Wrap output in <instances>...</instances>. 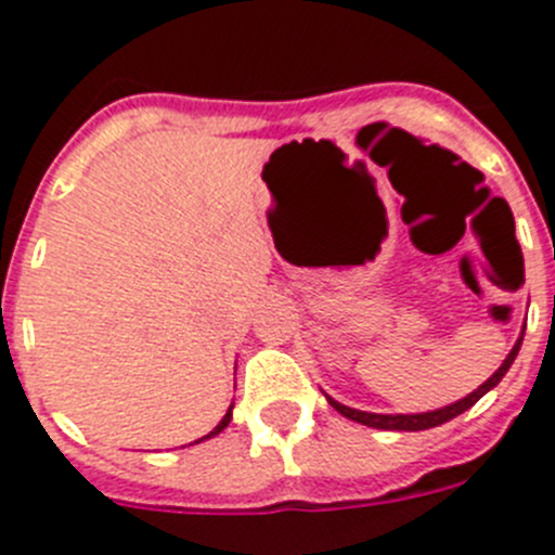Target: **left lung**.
<instances>
[{"mask_svg":"<svg viewBox=\"0 0 555 555\" xmlns=\"http://www.w3.org/2000/svg\"><path fill=\"white\" fill-rule=\"evenodd\" d=\"M519 345H522V338H519L517 345H514V350L508 352L506 361H503V366H500V370L494 372L492 377H489L487 384L478 386L473 395H467L464 400H459V403L444 405V409H439V411H428V414H370V411L347 409V405L336 403L333 397H327V403H331L333 409L338 411V414H345L347 420L366 425V428H380V430H428V428H436V425L448 423V420H453V416H459V414H464L467 409H473L480 397L487 395L489 389H494V386L500 384V377L506 375L508 366L514 364V358H517V352H519Z\"/></svg>","mask_w":555,"mask_h":555,"instance_id":"left-lung-1","label":"left lung"}]
</instances>
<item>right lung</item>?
Here are the masks:
<instances>
[{
  "instance_id": "1",
  "label": "right lung",
  "mask_w": 555,
  "mask_h": 555,
  "mask_svg": "<svg viewBox=\"0 0 555 555\" xmlns=\"http://www.w3.org/2000/svg\"><path fill=\"white\" fill-rule=\"evenodd\" d=\"M230 411H233V405H230V409H228V414H224V416H222V423H219V425H217V428L210 430V434H208V436H203V439H210V436H217V434H219V430H224V428H228V423H230ZM203 439H197V442H203Z\"/></svg>"
}]
</instances>
